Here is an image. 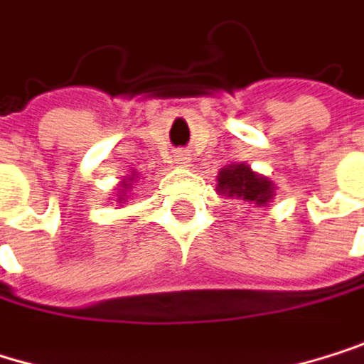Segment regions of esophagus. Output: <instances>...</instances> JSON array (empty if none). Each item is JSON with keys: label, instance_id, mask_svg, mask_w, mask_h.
I'll return each instance as SVG.
<instances>
[{"label": "esophagus", "instance_id": "esophagus-1", "mask_svg": "<svg viewBox=\"0 0 364 364\" xmlns=\"http://www.w3.org/2000/svg\"><path fill=\"white\" fill-rule=\"evenodd\" d=\"M186 159H188L186 155H176V161H178V164H188Z\"/></svg>", "mask_w": 364, "mask_h": 364}]
</instances>
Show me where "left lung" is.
I'll return each instance as SVG.
<instances>
[{"label": "left lung", "instance_id": "left-lung-1", "mask_svg": "<svg viewBox=\"0 0 364 364\" xmlns=\"http://www.w3.org/2000/svg\"><path fill=\"white\" fill-rule=\"evenodd\" d=\"M215 192L252 207H267L276 196L274 181L255 172L248 164H228L218 172Z\"/></svg>", "mask_w": 364, "mask_h": 364}]
</instances>
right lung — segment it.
<instances>
[{"label":"right lung","mask_w":364,"mask_h":364,"mask_svg":"<svg viewBox=\"0 0 364 364\" xmlns=\"http://www.w3.org/2000/svg\"><path fill=\"white\" fill-rule=\"evenodd\" d=\"M136 176H138V172H129L122 181H120V183H118V194H116V203H120V205H124L127 203V194L129 192H132V186L136 183Z\"/></svg>","instance_id":"obj_1"}]
</instances>
